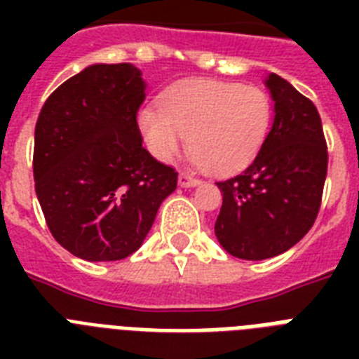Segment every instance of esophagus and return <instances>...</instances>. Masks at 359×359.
<instances>
[{
    "label": "esophagus",
    "instance_id": "obj_1",
    "mask_svg": "<svg viewBox=\"0 0 359 359\" xmlns=\"http://www.w3.org/2000/svg\"><path fill=\"white\" fill-rule=\"evenodd\" d=\"M201 182L199 179H196V177H191V175L188 173H180L179 175V184L184 186V188H191V186H197Z\"/></svg>",
    "mask_w": 359,
    "mask_h": 359
}]
</instances>
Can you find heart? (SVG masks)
<instances>
[{"instance_id":"heart-1","label":"heart","mask_w":359,"mask_h":359,"mask_svg":"<svg viewBox=\"0 0 359 359\" xmlns=\"http://www.w3.org/2000/svg\"><path fill=\"white\" fill-rule=\"evenodd\" d=\"M273 121L272 98L262 87L190 80L171 87L162 106H145L137 123L149 151L171 162L188 141L191 162L212 173L244 168L264 145Z\"/></svg>"}]
</instances>
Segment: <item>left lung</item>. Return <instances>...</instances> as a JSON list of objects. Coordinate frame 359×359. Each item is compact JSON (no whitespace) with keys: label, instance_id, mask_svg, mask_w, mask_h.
Listing matches in <instances>:
<instances>
[{"label":"left lung","instance_id":"left-lung-1","mask_svg":"<svg viewBox=\"0 0 359 359\" xmlns=\"http://www.w3.org/2000/svg\"><path fill=\"white\" fill-rule=\"evenodd\" d=\"M273 124L255 160L216 182L224 203L214 225L233 257L261 261L290 250L311 229L323 201L328 147L315 104L270 74Z\"/></svg>","mask_w":359,"mask_h":359}]
</instances>
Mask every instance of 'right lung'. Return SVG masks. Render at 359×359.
Here are the masks:
<instances>
[{
  "mask_svg": "<svg viewBox=\"0 0 359 359\" xmlns=\"http://www.w3.org/2000/svg\"><path fill=\"white\" fill-rule=\"evenodd\" d=\"M141 70L93 65L61 83L35 126L33 177L52 236L86 261L132 255L179 173L141 145Z\"/></svg>",
  "mask_w": 359,
  "mask_h": 359,
  "instance_id": "obj_1",
  "label": "right lung"
}]
</instances>
